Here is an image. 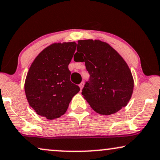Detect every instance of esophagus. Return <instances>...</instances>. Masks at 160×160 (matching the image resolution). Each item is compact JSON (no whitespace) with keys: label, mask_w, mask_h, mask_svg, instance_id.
I'll return each mask as SVG.
<instances>
[{"label":"esophagus","mask_w":160,"mask_h":160,"mask_svg":"<svg viewBox=\"0 0 160 160\" xmlns=\"http://www.w3.org/2000/svg\"><path fill=\"white\" fill-rule=\"evenodd\" d=\"M83 85H84V82H80V85H79V86H80V90L82 89V88H83Z\"/></svg>","instance_id":"esophagus-1"}]
</instances>
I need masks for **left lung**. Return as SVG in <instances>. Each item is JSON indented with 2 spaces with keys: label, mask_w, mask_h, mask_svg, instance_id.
I'll return each mask as SVG.
<instances>
[{
  "label": "left lung",
  "mask_w": 160,
  "mask_h": 160,
  "mask_svg": "<svg viewBox=\"0 0 160 160\" xmlns=\"http://www.w3.org/2000/svg\"><path fill=\"white\" fill-rule=\"evenodd\" d=\"M75 62H84L90 75L82 97L96 112L109 115L128 105L134 82L128 64L109 44L100 40H79Z\"/></svg>",
  "instance_id": "8db88e82"
}]
</instances>
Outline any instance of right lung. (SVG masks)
Here are the masks:
<instances>
[{
	"label": "right lung",
	"instance_id": "add662e5",
	"mask_svg": "<svg viewBox=\"0 0 160 160\" xmlns=\"http://www.w3.org/2000/svg\"><path fill=\"white\" fill-rule=\"evenodd\" d=\"M76 47L74 42L49 45L36 57L27 74L24 90L29 104L47 119L64 115L80 91L71 82L68 69Z\"/></svg>",
	"mask_w": 160,
	"mask_h": 160
}]
</instances>
